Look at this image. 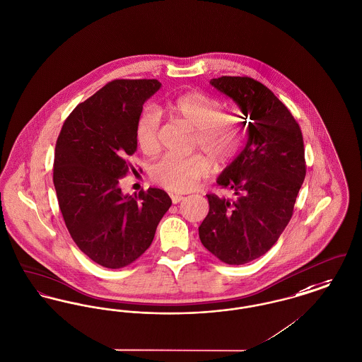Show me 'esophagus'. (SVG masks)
Listing matches in <instances>:
<instances>
[{
  "label": "esophagus",
  "instance_id": "34e87169",
  "mask_svg": "<svg viewBox=\"0 0 362 362\" xmlns=\"http://www.w3.org/2000/svg\"><path fill=\"white\" fill-rule=\"evenodd\" d=\"M183 198H185V197H183V195H179V194H173V195H170V199H172V202H173V204H179Z\"/></svg>",
  "mask_w": 362,
  "mask_h": 362
}]
</instances>
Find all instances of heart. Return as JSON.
<instances>
[{
    "label": "heart",
    "instance_id": "1",
    "mask_svg": "<svg viewBox=\"0 0 362 362\" xmlns=\"http://www.w3.org/2000/svg\"><path fill=\"white\" fill-rule=\"evenodd\" d=\"M170 112L195 131L194 148L208 156L214 164L228 163L239 149L242 126L231 113L224 112L221 101L204 93L192 91L170 103ZM135 138L141 150L153 154L160 149V115L148 107L135 124ZM208 161L201 156L187 158L165 156L153 164L151 179L161 187L173 192H190L206 176Z\"/></svg>",
    "mask_w": 362,
    "mask_h": 362
}]
</instances>
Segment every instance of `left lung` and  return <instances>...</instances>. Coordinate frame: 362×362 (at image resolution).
<instances>
[{"label":"left lung","instance_id":"1","mask_svg":"<svg viewBox=\"0 0 362 362\" xmlns=\"http://www.w3.org/2000/svg\"><path fill=\"white\" fill-rule=\"evenodd\" d=\"M211 85L249 119L247 144L217 177L234 197L208 194L209 213L198 231L214 257L242 265L265 255L291 220L306 175L303 138L291 112L258 81L221 76Z\"/></svg>","mask_w":362,"mask_h":362}]
</instances>
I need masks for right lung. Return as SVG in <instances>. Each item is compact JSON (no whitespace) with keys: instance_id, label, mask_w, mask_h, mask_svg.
<instances>
[{"instance_id":"obj_1","label":"right lung","mask_w":362,"mask_h":362,"mask_svg":"<svg viewBox=\"0 0 362 362\" xmlns=\"http://www.w3.org/2000/svg\"><path fill=\"white\" fill-rule=\"evenodd\" d=\"M161 83L116 79L65 119L56 142L53 183L76 246L101 267H127L149 249L172 205L161 189L124 195L119 186L136 151L135 124Z\"/></svg>"}]
</instances>
